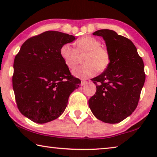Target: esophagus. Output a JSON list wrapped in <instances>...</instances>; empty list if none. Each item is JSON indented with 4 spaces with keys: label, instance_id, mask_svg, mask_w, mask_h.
<instances>
[{
    "label": "esophagus",
    "instance_id": "34e87169",
    "mask_svg": "<svg viewBox=\"0 0 157 157\" xmlns=\"http://www.w3.org/2000/svg\"><path fill=\"white\" fill-rule=\"evenodd\" d=\"M86 83H87V82L86 80H82L81 86H84V85H85Z\"/></svg>",
    "mask_w": 157,
    "mask_h": 157
}]
</instances>
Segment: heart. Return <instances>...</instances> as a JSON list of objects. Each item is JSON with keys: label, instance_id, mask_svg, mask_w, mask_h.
Masks as SVG:
<instances>
[{"label": "heart", "instance_id": "obj_1", "mask_svg": "<svg viewBox=\"0 0 157 157\" xmlns=\"http://www.w3.org/2000/svg\"><path fill=\"white\" fill-rule=\"evenodd\" d=\"M75 49L68 44L60 48V56L69 69H73L78 63L79 57L84 55L85 64L77 68L73 74L77 78L85 79L94 76L98 71H105L111 62L109 50L101 46V42L94 36H86L75 42Z\"/></svg>", "mask_w": 157, "mask_h": 157}]
</instances>
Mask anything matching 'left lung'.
I'll return each mask as SVG.
<instances>
[{
    "mask_svg": "<svg viewBox=\"0 0 157 157\" xmlns=\"http://www.w3.org/2000/svg\"><path fill=\"white\" fill-rule=\"evenodd\" d=\"M93 34L104 39L111 62L101 75L91 79L96 92L89 100V107L98 120L120 123L134 112L139 103L145 80L144 63L129 39L107 29Z\"/></svg>",
    "mask_w": 157,
    "mask_h": 157,
    "instance_id": "left-lung-1",
    "label": "left lung"
}]
</instances>
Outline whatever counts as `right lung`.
Wrapping results in <instances>:
<instances>
[{
	"instance_id": "obj_1",
	"label": "right lung",
	"mask_w": 157,
	"mask_h": 157,
	"mask_svg": "<svg viewBox=\"0 0 157 157\" xmlns=\"http://www.w3.org/2000/svg\"><path fill=\"white\" fill-rule=\"evenodd\" d=\"M75 36L46 31L27 39L14 62L12 86L17 107L36 123H46L62 115L69 95L80 79L73 77L60 56L63 44Z\"/></svg>"
}]
</instances>
